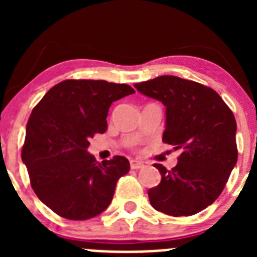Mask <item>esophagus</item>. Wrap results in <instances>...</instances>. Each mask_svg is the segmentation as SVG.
<instances>
[{
    "instance_id": "obj_1",
    "label": "esophagus",
    "mask_w": 257,
    "mask_h": 257,
    "mask_svg": "<svg viewBox=\"0 0 257 257\" xmlns=\"http://www.w3.org/2000/svg\"><path fill=\"white\" fill-rule=\"evenodd\" d=\"M130 167L133 170H139L144 167V163L140 162V161H136V160H131L130 161Z\"/></svg>"
}]
</instances>
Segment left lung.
<instances>
[{
  "label": "left lung",
  "mask_w": 257,
  "mask_h": 257,
  "mask_svg": "<svg viewBox=\"0 0 257 257\" xmlns=\"http://www.w3.org/2000/svg\"><path fill=\"white\" fill-rule=\"evenodd\" d=\"M166 106L162 142L180 149L172 170L156 163L161 183L148 190L151 205L171 216H190L216 201L238 158L233 112L211 87L175 76L135 83Z\"/></svg>",
  "instance_id": "left-lung-1"
}]
</instances>
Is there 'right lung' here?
Masks as SVG:
<instances>
[{"mask_svg":"<svg viewBox=\"0 0 257 257\" xmlns=\"http://www.w3.org/2000/svg\"><path fill=\"white\" fill-rule=\"evenodd\" d=\"M134 92L124 83L65 79L32 110L22 160L32 189L59 216L91 219L112 202L115 184L130 171V162L122 156L97 162L87 152L88 140L106 131L113 101Z\"/></svg>","mask_w":257,"mask_h":257,"instance_id":"obj_1","label":"right lung"}]
</instances>
